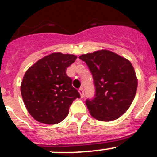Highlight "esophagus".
I'll return each mask as SVG.
<instances>
[{
    "label": "esophagus",
    "mask_w": 157,
    "mask_h": 157,
    "mask_svg": "<svg viewBox=\"0 0 157 157\" xmlns=\"http://www.w3.org/2000/svg\"><path fill=\"white\" fill-rule=\"evenodd\" d=\"M78 92H79L80 93V96H81V98H83L85 96L84 94V90H83V88H80L79 90H78Z\"/></svg>",
    "instance_id": "obj_1"
}]
</instances>
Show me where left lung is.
I'll return each instance as SVG.
<instances>
[{"instance_id":"left-lung-1","label":"left lung","mask_w":157,"mask_h":157,"mask_svg":"<svg viewBox=\"0 0 157 157\" xmlns=\"http://www.w3.org/2000/svg\"><path fill=\"white\" fill-rule=\"evenodd\" d=\"M93 74L96 94L86 103L92 117L102 121L116 120L130 107L136 94L138 79L128 59L107 50L82 54Z\"/></svg>"}]
</instances>
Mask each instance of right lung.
Masks as SVG:
<instances>
[{"mask_svg":"<svg viewBox=\"0 0 157 157\" xmlns=\"http://www.w3.org/2000/svg\"><path fill=\"white\" fill-rule=\"evenodd\" d=\"M74 54L52 53L45 56L26 71L21 84L22 100L36 121L47 124L62 121L70 105L80 95L73 88L66 69L75 61Z\"/></svg>","mask_w":157,"mask_h":157,"instance_id":"add662e5","label":"right lung"}]
</instances>
